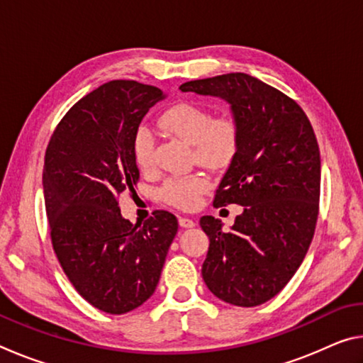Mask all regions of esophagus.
Wrapping results in <instances>:
<instances>
[{
    "instance_id": "1",
    "label": "esophagus",
    "mask_w": 363,
    "mask_h": 363,
    "mask_svg": "<svg viewBox=\"0 0 363 363\" xmlns=\"http://www.w3.org/2000/svg\"><path fill=\"white\" fill-rule=\"evenodd\" d=\"M179 225L186 227V229H190V227L195 225V220L192 218H186V216H179Z\"/></svg>"
}]
</instances>
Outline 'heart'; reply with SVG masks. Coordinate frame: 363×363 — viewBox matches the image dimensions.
<instances>
[{
  "label": "heart",
  "mask_w": 363,
  "mask_h": 363,
  "mask_svg": "<svg viewBox=\"0 0 363 363\" xmlns=\"http://www.w3.org/2000/svg\"><path fill=\"white\" fill-rule=\"evenodd\" d=\"M160 125L194 147V157L211 169H225L235 162L242 147V126L233 115L214 116L210 108L195 102H179L160 116ZM153 138L149 128H139L134 134L133 152L140 169L153 164ZM210 189V179L195 173L171 177L162 187V199L179 210H194L201 195Z\"/></svg>",
  "instance_id": "obj_1"
}]
</instances>
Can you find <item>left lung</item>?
<instances>
[{
	"instance_id": "8db88e82",
	"label": "left lung",
	"mask_w": 363,
	"mask_h": 363,
	"mask_svg": "<svg viewBox=\"0 0 363 363\" xmlns=\"http://www.w3.org/2000/svg\"><path fill=\"white\" fill-rule=\"evenodd\" d=\"M216 96L240 121L242 147L213 205H242L229 232L203 216L210 238L201 275L225 303L255 307L284 290L303 262L315 232L320 200V152L296 101L247 73H225L179 86Z\"/></svg>"
}]
</instances>
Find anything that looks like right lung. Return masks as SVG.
<instances>
[{"instance_id":"obj_1","label":"right lung","mask_w":363,"mask_h":363,"mask_svg":"<svg viewBox=\"0 0 363 363\" xmlns=\"http://www.w3.org/2000/svg\"><path fill=\"white\" fill-rule=\"evenodd\" d=\"M162 99V89L133 79L102 84L64 115L45 153L54 253L75 290L107 314H126L152 296L177 233L169 211L134 225L118 206L139 181L134 134Z\"/></svg>"}]
</instances>
